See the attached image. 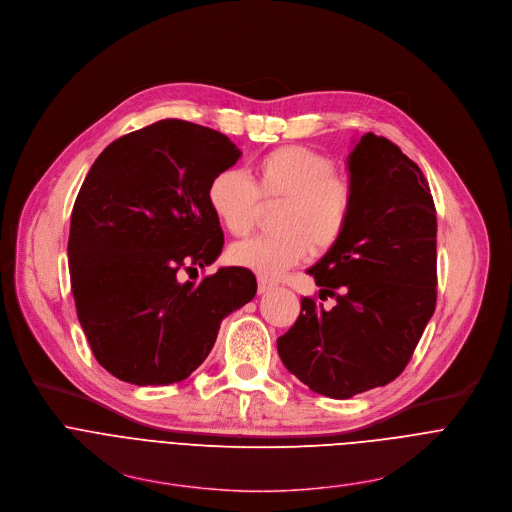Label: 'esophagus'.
<instances>
[{
    "label": "esophagus",
    "instance_id": "34e87169",
    "mask_svg": "<svg viewBox=\"0 0 512 512\" xmlns=\"http://www.w3.org/2000/svg\"><path fill=\"white\" fill-rule=\"evenodd\" d=\"M274 289V285H272V282L270 280H266V278H258V293L260 295H266V293H270Z\"/></svg>",
    "mask_w": 512,
    "mask_h": 512
}]
</instances>
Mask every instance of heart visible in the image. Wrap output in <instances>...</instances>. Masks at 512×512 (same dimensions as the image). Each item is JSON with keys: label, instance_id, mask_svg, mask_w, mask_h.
I'll return each mask as SVG.
<instances>
[{"label": "heart", "instance_id": "b5f03b06", "mask_svg": "<svg viewBox=\"0 0 512 512\" xmlns=\"http://www.w3.org/2000/svg\"><path fill=\"white\" fill-rule=\"evenodd\" d=\"M262 201H282L274 230L230 248V260L262 278H278L303 262L311 248L331 250L348 230L354 189L335 162L305 146H282L258 162L254 183L242 168L230 166L215 173L207 185V205L232 236H246Z\"/></svg>", "mask_w": 512, "mask_h": 512}]
</instances>
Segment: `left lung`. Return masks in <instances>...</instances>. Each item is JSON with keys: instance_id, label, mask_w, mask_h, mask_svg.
Returning <instances> with one entry per match:
<instances>
[{"instance_id": "8db88e82", "label": "left lung", "mask_w": 512, "mask_h": 512, "mask_svg": "<svg viewBox=\"0 0 512 512\" xmlns=\"http://www.w3.org/2000/svg\"><path fill=\"white\" fill-rule=\"evenodd\" d=\"M348 230L307 272L319 299H301L278 356L331 399L384 386L409 364L435 311L437 217L419 166L390 140L364 134L348 156Z\"/></svg>"}]
</instances>
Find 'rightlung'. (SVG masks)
<instances>
[{
	"mask_svg": "<svg viewBox=\"0 0 512 512\" xmlns=\"http://www.w3.org/2000/svg\"><path fill=\"white\" fill-rule=\"evenodd\" d=\"M240 156L221 132L160 120L93 162L67 252L79 323L109 374L138 386L185 380L209 356L223 317L254 299L246 268L197 280L223 248L207 185Z\"/></svg>",
	"mask_w": 512,
	"mask_h": 512,
	"instance_id": "1",
	"label": "right lung"
}]
</instances>
